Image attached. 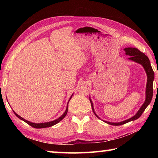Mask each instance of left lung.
<instances>
[{"label": "left lung", "mask_w": 158, "mask_h": 158, "mask_svg": "<svg viewBox=\"0 0 158 158\" xmlns=\"http://www.w3.org/2000/svg\"><path fill=\"white\" fill-rule=\"evenodd\" d=\"M124 51L126 52V55L130 56L128 58L130 60H132L133 62L140 64V65H142V66L145 70V73L147 76V81L146 91H145V100L143 104L141 107H140L139 110H138V112H137L133 117H130L129 119L122 121V122H107V121L102 120L105 123L110 124V125H112V126L123 125V124L132 122V121H135L138 118H139L140 115H141L144 112V110H145V109L147 107V106L150 104L153 97V83L154 80V72L153 70L152 65H151V63L148 57H147L145 53L140 52L139 50L136 48H126L124 49ZM89 100H90V102H91L92 109L94 113L95 114V115L98 117V119H100V117L97 115V114L95 112L94 108L93 102L90 98H89Z\"/></svg>", "instance_id": "left-lung-1"}]
</instances>
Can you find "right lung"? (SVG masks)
Listing matches in <instances>:
<instances>
[{
  "mask_svg": "<svg viewBox=\"0 0 158 158\" xmlns=\"http://www.w3.org/2000/svg\"><path fill=\"white\" fill-rule=\"evenodd\" d=\"M73 95V94L71 95V96L70 97V98H69V101H68V103H67L66 109V110H65L64 113L62 114V115L59 117V118L53 120V121H52V122H45V123H32V122H29V121H28V120H26V119H23V117H20L19 115H18V114H17V113L14 111V110H13V113H15V115L17 117H18L19 119H20L21 120L23 121V122H25L26 123H27L28 124V125L31 126H32V127H35V128H45V127H51V126H53L56 125V123H59V122H60V121L62 120L64 118L65 116L66 115L67 112H68V106H69V101H70V100L71 99Z\"/></svg>",
  "mask_w": 158,
  "mask_h": 158,
  "instance_id": "right-lung-1",
  "label": "right lung"
}]
</instances>
